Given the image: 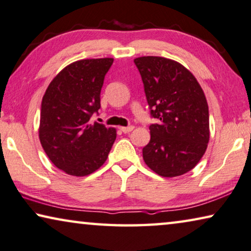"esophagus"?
I'll use <instances>...</instances> for the list:
<instances>
[{
	"instance_id": "esophagus-1",
	"label": "esophagus",
	"mask_w": 251,
	"mask_h": 251,
	"mask_svg": "<svg viewBox=\"0 0 251 251\" xmlns=\"http://www.w3.org/2000/svg\"><path fill=\"white\" fill-rule=\"evenodd\" d=\"M134 129V126H127V127H121V130L123 133H129L132 132V130Z\"/></svg>"
}]
</instances>
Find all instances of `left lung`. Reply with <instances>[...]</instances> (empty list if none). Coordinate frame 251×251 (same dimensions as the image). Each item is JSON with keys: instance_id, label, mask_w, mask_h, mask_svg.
Listing matches in <instances>:
<instances>
[{"instance_id": "obj_1", "label": "left lung", "mask_w": 251, "mask_h": 251, "mask_svg": "<svg viewBox=\"0 0 251 251\" xmlns=\"http://www.w3.org/2000/svg\"><path fill=\"white\" fill-rule=\"evenodd\" d=\"M144 85L151 140L143 148L150 169L177 177L193 169L206 151L209 116L206 98L195 76L173 59L143 56L134 59Z\"/></svg>"}]
</instances>
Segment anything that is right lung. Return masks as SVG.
<instances>
[{"instance_id":"right-lung-1","label":"right lung","mask_w":251,"mask_h":251,"mask_svg":"<svg viewBox=\"0 0 251 251\" xmlns=\"http://www.w3.org/2000/svg\"><path fill=\"white\" fill-rule=\"evenodd\" d=\"M113 58L81 59L67 65L45 92L39 140L55 167L71 176H88L108 158L116 129L91 123L100 109V92Z\"/></svg>"}]
</instances>
